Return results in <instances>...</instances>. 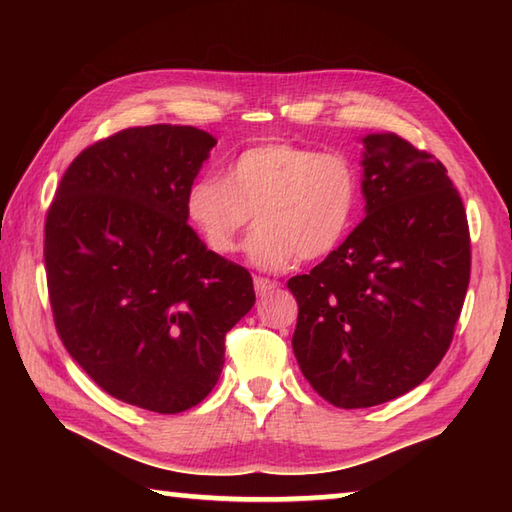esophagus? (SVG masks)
Instances as JSON below:
<instances>
[{"instance_id":"esophagus-1","label":"esophagus","mask_w":512,"mask_h":512,"mask_svg":"<svg viewBox=\"0 0 512 512\" xmlns=\"http://www.w3.org/2000/svg\"><path fill=\"white\" fill-rule=\"evenodd\" d=\"M253 284H255V290H257V295H266V292H270V290H275L279 284L277 281H273V279H268V277H255L253 279Z\"/></svg>"}]
</instances>
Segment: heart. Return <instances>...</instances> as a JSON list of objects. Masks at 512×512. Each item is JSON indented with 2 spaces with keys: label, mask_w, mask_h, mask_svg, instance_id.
<instances>
[{
  "label": "heart",
  "mask_w": 512,
  "mask_h": 512,
  "mask_svg": "<svg viewBox=\"0 0 512 512\" xmlns=\"http://www.w3.org/2000/svg\"><path fill=\"white\" fill-rule=\"evenodd\" d=\"M361 176L341 151L295 143L248 147L226 167L224 180H195L184 206L195 231L217 255H231L255 215L246 242L250 264L281 270L299 259L334 253L354 224Z\"/></svg>",
  "instance_id": "1"
}]
</instances>
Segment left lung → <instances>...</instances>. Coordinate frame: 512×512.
<instances>
[{
	"instance_id": "1",
	"label": "left lung",
	"mask_w": 512,
	"mask_h": 512,
	"mask_svg": "<svg viewBox=\"0 0 512 512\" xmlns=\"http://www.w3.org/2000/svg\"><path fill=\"white\" fill-rule=\"evenodd\" d=\"M367 215L297 275L292 350L312 389L363 409L420 385L453 341L471 279V235L442 162L398 134L363 138Z\"/></svg>"
}]
</instances>
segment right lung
Instances as JSON below:
<instances>
[{"label":"right lung","mask_w":512,"mask_h":512,"mask_svg":"<svg viewBox=\"0 0 512 512\" xmlns=\"http://www.w3.org/2000/svg\"><path fill=\"white\" fill-rule=\"evenodd\" d=\"M217 140L129 127L72 160L46 215L43 259L65 350L107 394L180 413L211 394L253 277L187 224V191Z\"/></svg>","instance_id":"add662e5"}]
</instances>
